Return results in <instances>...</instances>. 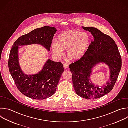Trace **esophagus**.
Masks as SVG:
<instances>
[{
    "mask_svg": "<svg viewBox=\"0 0 128 128\" xmlns=\"http://www.w3.org/2000/svg\"><path fill=\"white\" fill-rule=\"evenodd\" d=\"M63 67H64V68L65 69H67V68H68V65L65 63V64H63Z\"/></svg>",
    "mask_w": 128,
    "mask_h": 128,
    "instance_id": "obj_1",
    "label": "esophagus"
}]
</instances>
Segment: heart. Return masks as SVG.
Masks as SVG:
<instances>
[{"instance_id": "obj_1", "label": "heart", "mask_w": 128, "mask_h": 128, "mask_svg": "<svg viewBox=\"0 0 128 128\" xmlns=\"http://www.w3.org/2000/svg\"><path fill=\"white\" fill-rule=\"evenodd\" d=\"M91 44V38L86 32L76 30H69L61 33L57 41L54 40L51 44L54 56L59 59L66 50L67 55L74 61L81 59L86 53Z\"/></svg>"}]
</instances>
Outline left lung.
<instances>
[{
    "label": "left lung",
    "instance_id": "obj_1",
    "mask_svg": "<svg viewBox=\"0 0 128 128\" xmlns=\"http://www.w3.org/2000/svg\"><path fill=\"white\" fill-rule=\"evenodd\" d=\"M82 28L90 32L94 40L85 55L70 64L72 82L75 92L86 99H96L110 92L114 88L122 66V59L114 40L94 27ZM105 64L110 70L109 79L101 87L95 85L90 76L94 68L99 64Z\"/></svg>",
    "mask_w": 128,
    "mask_h": 128
}]
</instances>
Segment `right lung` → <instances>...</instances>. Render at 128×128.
<instances>
[{
    "instance_id": "1",
    "label": "right lung",
    "mask_w": 128,
    "mask_h": 128,
    "mask_svg": "<svg viewBox=\"0 0 128 128\" xmlns=\"http://www.w3.org/2000/svg\"><path fill=\"white\" fill-rule=\"evenodd\" d=\"M55 28L45 26L36 28L18 38L11 49L9 60L10 72L18 90L26 96L34 100L46 99L56 92L63 65L59 62L48 59L42 69L34 74L24 73L20 65L18 49L22 46L38 44L50 51Z\"/></svg>"
}]
</instances>
